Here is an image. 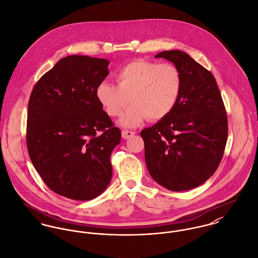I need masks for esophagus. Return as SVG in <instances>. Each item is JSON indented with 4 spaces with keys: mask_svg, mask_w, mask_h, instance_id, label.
<instances>
[{
    "mask_svg": "<svg viewBox=\"0 0 258 258\" xmlns=\"http://www.w3.org/2000/svg\"><path fill=\"white\" fill-rule=\"evenodd\" d=\"M135 135V132L134 131H128V130H123L122 131V137L124 139H129L130 137L134 136Z\"/></svg>",
    "mask_w": 258,
    "mask_h": 258,
    "instance_id": "1",
    "label": "esophagus"
}]
</instances>
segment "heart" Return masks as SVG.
<instances>
[{"instance_id":"obj_1","label":"heart","mask_w":258,"mask_h":258,"mask_svg":"<svg viewBox=\"0 0 258 258\" xmlns=\"http://www.w3.org/2000/svg\"><path fill=\"white\" fill-rule=\"evenodd\" d=\"M116 82L117 86L101 82L96 97L111 117L120 116L129 102L133 103L120 120L125 127H136L147 117L151 121L165 117L181 90L180 72L170 63L131 61L118 72Z\"/></svg>"}]
</instances>
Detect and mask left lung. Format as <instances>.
I'll return each instance as SVG.
<instances>
[{"label": "left lung", "instance_id": "8db88e82", "mask_svg": "<svg viewBox=\"0 0 258 258\" xmlns=\"http://www.w3.org/2000/svg\"><path fill=\"white\" fill-rule=\"evenodd\" d=\"M172 62L181 75V90L168 115L141 131L145 160L155 181L171 191L197 187L218 168L228 139V117L210 71L185 52L155 56Z\"/></svg>", "mask_w": 258, "mask_h": 258}]
</instances>
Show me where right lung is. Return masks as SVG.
Here are the masks:
<instances>
[{
    "label": "right lung",
    "mask_w": 258,
    "mask_h": 258,
    "mask_svg": "<svg viewBox=\"0 0 258 258\" xmlns=\"http://www.w3.org/2000/svg\"><path fill=\"white\" fill-rule=\"evenodd\" d=\"M109 61L71 55L35 84L28 101L26 146L48 187L73 200L100 195L112 177L110 156L121 131L96 97Z\"/></svg>",
    "instance_id": "1"
}]
</instances>
